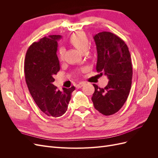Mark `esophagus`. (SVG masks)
<instances>
[{"mask_svg": "<svg viewBox=\"0 0 158 158\" xmlns=\"http://www.w3.org/2000/svg\"><path fill=\"white\" fill-rule=\"evenodd\" d=\"M84 85V82H81L78 83L77 85H76V88H82Z\"/></svg>", "mask_w": 158, "mask_h": 158, "instance_id": "obj_1", "label": "esophagus"}]
</instances>
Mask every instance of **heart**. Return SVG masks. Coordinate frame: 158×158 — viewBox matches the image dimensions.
Instances as JSON below:
<instances>
[{
  "instance_id": "1",
  "label": "heart",
  "mask_w": 158,
  "mask_h": 158,
  "mask_svg": "<svg viewBox=\"0 0 158 158\" xmlns=\"http://www.w3.org/2000/svg\"><path fill=\"white\" fill-rule=\"evenodd\" d=\"M69 42L82 52L86 51L89 45L88 38L84 32L78 31L73 33L69 37ZM64 54L63 48H60L58 52V56L60 60H63Z\"/></svg>"
}]
</instances>
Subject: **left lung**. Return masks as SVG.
<instances>
[{
    "label": "left lung",
    "instance_id": "8db88e82",
    "mask_svg": "<svg viewBox=\"0 0 158 158\" xmlns=\"http://www.w3.org/2000/svg\"><path fill=\"white\" fill-rule=\"evenodd\" d=\"M98 52L96 70L107 76L103 88L93 84L92 100L95 109L104 115L113 114L123 106L130 92L132 67L130 52L120 37L109 31L94 36Z\"/></svg>",
    "mask_w": 158,
    "mask_h": 158
}]
</instances>
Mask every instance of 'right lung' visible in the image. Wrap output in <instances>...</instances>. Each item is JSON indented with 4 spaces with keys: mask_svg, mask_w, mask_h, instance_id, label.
I'll list each match as a JSON object with an SVG mask.
<instances>
[{
    "mask_svg": "<svg viewBox=\"0 0 158 158\" xmlns=\"http://www.w3.org/2000/svg\"><path fill=\"white\" fill-rule=\"evenodd\" d=\"M61 35L44 37L28 48L24 62L26 82L37 106L47 116L59 117L64 114L75 89L74 86L57 89L54 76L60 70L56 55Z\"/></svg>",
    "mask_w": 158,
    "mask_h": 158,
    "instance_id": "obj_1",
    "label": "right lung"
}]
</instances>
